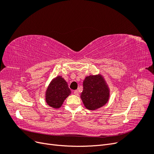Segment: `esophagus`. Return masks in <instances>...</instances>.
Here are the masks:
<instances>
[{
	"label": "esophagus",
	"mask_w": 154,
	"mask_h": 154,
	"mask_svg": "<svg viewBox=\"0 0 154 154\" xmlns=\"http://www.w3.org/2000/svg\"><path fill=\"white\" fill-rule=\"evenodd\" d=\"M74 94H75V95H76V96H78V95H79V92H78V91L77 90L74 91Z\"/></svg>",
	"instance_id": "34e87169"
}]
</instances>
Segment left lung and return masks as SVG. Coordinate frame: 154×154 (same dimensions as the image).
Instances as JSON below:
<instances>
[{
  "mask_svg": "<svg viewBox=\"0 0 154 154\" xmlns=\"http://www.w3.org/2000/svg\"><path fill=\"white\" fill-rule=\"evenodd\" d=\"M83 85L80 97L87 109L97 110L109 101L110 88L103 75L98 74L86 76Z\"/></svg>",
  "mask_w": 154,
  "mask_h": 154,
  "instance_id": "8db88e82",
  "label": "left lung"
}]
</instances>
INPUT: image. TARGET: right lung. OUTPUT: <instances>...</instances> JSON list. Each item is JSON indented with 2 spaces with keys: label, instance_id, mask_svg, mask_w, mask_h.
Here are the masks:
<instances>
[{
  "label": "right lung",
  "instance_id": "obj_1",
  "mask_svg": "<svg viewBox=\"0 0 154 154\" xmlns=\"http://www.w3.org/2000/svg\"><path fill=\"white\" fill-rule=\"evenodd\" d=\"M71 94L67 82L61 76L54 78L45 91L46 103L54 109H59L63 101Z\"/></svg>",
  "mask_w": 154,
  "mask_h": 154
}]
</instances>
